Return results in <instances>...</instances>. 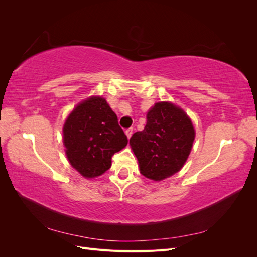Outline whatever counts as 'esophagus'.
<instances>
[{"label": "esophagus", "instance_id": "34e87169", "mask_svg": "<svg viewBox=\"0 0 257 257\" xmlns=\"http://www.w3.org/2000/svg\"><path fill=\"white\" fill-rule=\"evenodd\" d=\"M125 134H126L127 138L130 139V138H131V136L133 135V127H130V128H127V130L125 131Z\"/></svg>", "mask_w": 257, "mask_h": 257}]
</instances>
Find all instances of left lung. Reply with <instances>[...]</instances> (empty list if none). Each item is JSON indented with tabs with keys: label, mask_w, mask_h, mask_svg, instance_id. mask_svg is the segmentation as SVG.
Returning <instances> with one entry per match:
<instances>
[{
	"label": "left lung",
	"mask_w": 257,
	"mask_h": 257,
	"mask_svg": "<svg viewBox=\"0 0 257 257\" xmlns=\"http://www.w3.org/2000/svg\"><path fill=\"white\" fill-rule=\"evenodd\" d=\"M195 131L186 113L172 103H157L143 131L130 139L141 174L154 181L179 172L192 149Z\"/></svg>",
	"instance_id": "left-lung-1"
}]
</instances>
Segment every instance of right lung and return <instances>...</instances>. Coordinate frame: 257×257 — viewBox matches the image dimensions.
Returning <instances> with one entry per match:
<instances>
[{
    "mask_svg": "<svg viewBox=\"0 0 257 257\" xmlns=\"http://www.w3.org/2000/svg\"><path fill=\"white\" fill-rule=\"evenodd\" d=\"M63 141L71 165L85 178L107 172L115 152L127 137L106 99L93 96L77 106L63 127Z\"/></svg>",
    "mask_w": 257,
    "mask_h": 257,
    "instance_id": "1",
    "label": "right lung"
}]
</instances>
